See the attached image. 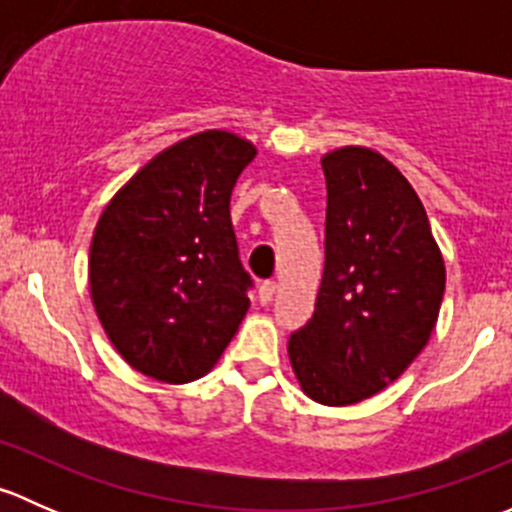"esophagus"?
I'll list each match as a JSON object with an SVG mask.
<instances>
[{
  "label": "esophagus",
  "mask_w": 512,
  "mask_h": 512,
  "mask_svg": "<svg viewBox=\"0 0 512 512\" xmlns=\"http://www.w3.org/2000/svg\"><path fill=\"white\" fill-rule=\"evenodd\" d=\"M275 292H277V285L275 282H262L260 289H257V299H260V304H270L272 299H275Z\"/></svg>",
  "instance_id": "obj_1"
}]
</instances>
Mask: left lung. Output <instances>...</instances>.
<instances>
[{"label": "left lung", "mask_w": 512, "mask_h": 512, "mask_svg": "<svg viewBox=\"0 0 512 512\" xmlns=\"http://www.w3.org/2000/svg\"><path fill=\"white\" fill-rule=\"evenodd\" d=\"M322 170L324 277L287 352L309 399L349 406L386 389L426 347L446 267L416 190L384 156L347 146Z\"/></svg>", "instance_id": "obj_1"}]
</instances>
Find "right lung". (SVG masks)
<instances>
[{
    "mask_svg": "<svg viewBox=\"0 0 512 512\" xmlns=\"http://www.w3.org/2000/svg\"><path fill=\"white\" fill-rule=\"evenodd\" d=\"M255 156L227 131L195 133L143 165L98 220L91 299L118 354L151 379L208 374L250 307L230 195Z\"/></svg>",
    "mask_w": 512,
    "mask_h": 512,
    "instance_id": "right-lung-1",
    "label": "right lung"
}]
</instances>
